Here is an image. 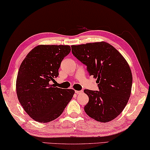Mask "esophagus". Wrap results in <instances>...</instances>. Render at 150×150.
<instances>
[{
    "mask_svg": "<svg viewBox=\"0 0 150 150\" xmlns=\"http://www.w3.org/2000/svg\"><path fill=\"white\" fill-rule=\"evenodd\" d=\"M75 93L76 94H81V93H83V91H75Z\"/></svg>",
    "mask_w": 150,
    "mask_h": 150,
    "instance_id": "obj_1",
    "label": "esophagus"
}]
</instances>
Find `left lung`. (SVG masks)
Segmentation results:
<instances>
[{
	"mask_svg": "<svg viewBox=\"0 0 150 150\" xmlns=\"http://www.w3.org/2000/svg\"><path fill=\"white\" fill-rule=\"evenodd\" d=\"M72 53L97 78L99 91L85 89L89 102L84 110L99 122H109L122 112L129 100L132 74L126 60L117 49L102 41L71 46Z\"/></svg>",
	"mask_w": 150,
	"mask_h": 150,
	"instance_id": "8db88e82",
	"label": "left lung"
}]
</instances>
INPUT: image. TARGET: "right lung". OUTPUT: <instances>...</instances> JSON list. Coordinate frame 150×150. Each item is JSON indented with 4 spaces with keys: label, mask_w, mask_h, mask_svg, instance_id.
Returning <instances> with one entry per match:
<instances>
[{
    "label": "right lung",
    "mask_w": 150,
    "mask_h": 150,
    "mask_svg": "<svg viewBox=\"0 0 150 150\" xmlns=\"http://www.w3.org/2000/svg\"><path fill=\"white\" fill-rule=\"evenodd\" d=\"M69 45H38L27 54L18 69L16 89L21 105L33 120L47 123L57 118L71 100L75 91L50 84L70 53Z\"/></svg>",
    "instance_id": "obj_1"
}]
</instances>
